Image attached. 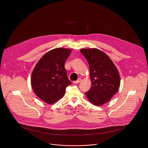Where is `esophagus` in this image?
<instances>
[{
  "label": "esophagus",
  "instance_id": "1",
  "mask_svg": "<svg viewBox=\"0 0 148 148\" xmlns=\"http://www.w3.org/2000/svg\"><path fill=\"white\" fill-rule=\"evenodd\" d=\"M81 81V78H79V79H78L77 81H74V82H73V83H74V84H78V83L80 82Z\"/></svg>",
  "mask_w": 148,
  "mask_h": 148
}]
</instances>
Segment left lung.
Here are the masks:
<instances>
[{
	"mask_svg": "<svg viewBox=\"0 0 148 148\" xmlns=\"http://www.w3.org/2000/svg\"><path fill=\"white\" fill-rule=\"evenodd\" d=\"M81 53L85 57L90 67L91 87L86 92L87 98L96 106L108 102L120 86L118 70L111 58L98 49H82Z\"/></svg>",
	"mask_w": 148,
	"mask_h": 148,
	"instance_id": "obj_1",
	"label": "left lung"
}]
</instances>
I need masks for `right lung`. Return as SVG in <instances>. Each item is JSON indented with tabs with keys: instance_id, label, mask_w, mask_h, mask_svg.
<instances>
[{
	"instance_id": "add662e5",
	"label": "right lung",
	"mask_w": 148,
	"mask_h": 148,
	"mask_svg": "<svg viewBox=\"0 0 148 148\" xmlns=\"http://www.w3.org/2000/svg\"><path fill=\"white\" fill-rule=\"evenodd\" d=\"M70 49L57 48L46 53L37 62L32 72L31 85L34 94L48 104L64 96L71 85L64 64L71 53Z\"/></svg>"
}]
</instances>
